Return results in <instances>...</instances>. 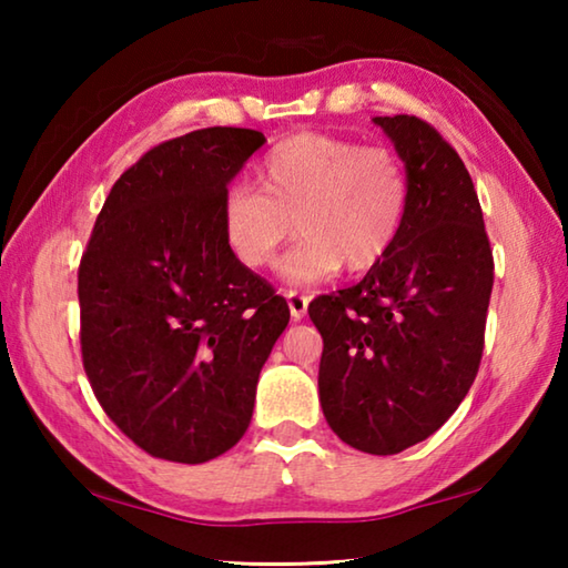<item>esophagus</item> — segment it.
<instances>
[{
	"mask_svg": "<svg viewBox=\"0 0 568 568\" xmlns=\"http://www.w3.org/2000/svg\"><path fill=\"white\" fill-rule=\"evenodd\" d=\"M285 297H287V307H291L293 321H303L307 313V295L297 293V291H287Z\"/></svg>",
	"mask_w": 568,
	"mask_h": 568,
	"instance_id": "obj_1",
	"label": "esophagus"
}]
</instances>
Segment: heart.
I'll list each match as a JSON object with an SVG mask.
<instances>
[{"mask_svg": "<svg viewBox=\"0 0 568 568\" xmlns=\"http://www.w3.org/2000/svg\"><path fill=\"white\" fill-rule=\"evenodd\" d=\"M257 185L227 187L220 227L237 263L271 265L297 233L305 240L283 261L287 283L307 285L338 273H363L386 261L410 205L406 162L386 145L293 134L267 152Z\"/></svg>", "mask_w": 568, "mask_h": 568, "instance_id": "b5f03b06", "label": "heart"}]
</instances>
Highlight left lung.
<instances>
[{"label":"left lung","instance_id":"obj_1","mask_svg":"<svg viewBox=\"0 0 568 568\" xmlns=\"http://www.w3.org/2000/svg\"><path fill=\"white\" fill-rule=\"evenodd\" d=\"M410 178V205L386 261L315 297L318 393L345 444L393 456L426 440L474 386L494 287V253L464 160L426 120L373 118Z\"/></svg>","mask_w":568,"mask_h":568}]
</instances>
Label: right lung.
Masks as SVG:
<instances>
[{
	"instance_id": "1",
	"label": "right lung",
	"mask_w": 568,
	"mask_h": 568,
	"mask_svg": "<svg viewBox=\"0 0 568 568\" xmlns=\"http://www.w3.org/2000/svg\"><path fill=\"white\" fill-rule=\"evenodd\" d=\"M265 134L205 128L160 142L114 182L77 271L82 365L145 454L205 464L250 426L291 311L237 263L220 205Z\"/></svg>"
}]
</instances>
